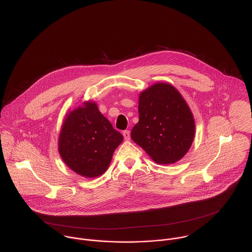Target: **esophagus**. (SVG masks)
<instances>
[{"label":"esophagus","mask_w":252,"mask_h":252,"mask_svg":"<svg viewBox=\"0 0 252 252\" xmlns=\"http://www.w3.org/2000/svg\"><path fill=\"white\" fill-rule=\"evenodd\" d=\"M123 137H124V140H126V141L130 140V132H129L128 130L124 131V132H123Z\"/></svg>","instance_id":"34e87169"}]
</instances>
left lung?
Masks as SVG:
<instances>
[{"instance_id":"1","label":"left lung","mask_w":252,"mask_h":252,"mask_svg":"<svg viewBox=\"0 0 252 252\" xmlns=\"http://www.w3.org/2000/svg\"><path fill=\"white\" fill-rule=\"evenodd\" d=\"M139 122L132 140L158 164L181 159L194 140L195 122L180 92L171 84L156 83L139 99Z\"/></svg>"}]
</instances>
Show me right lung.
I'll return each instance as SVG.
<instances>
[{"instance_id": "add662e5", "label": "right lung", "mask_w": 252, "mask_h": 252, "mask_svg": "<svg viewBox=\"0 0 252 252\" xmlns=\"http://www.w3.org/2000/svg\"><path fill=\"white\" fill-rule=\"evenodd\" d=\"M123 136L99 111L95 103L87 102L70 112L59 138V152L64 162L76 174L96 178L110 164L113 151Z\"/></svg>"}]
</instances>
